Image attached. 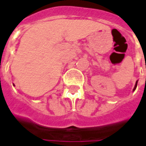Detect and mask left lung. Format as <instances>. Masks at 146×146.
<instances>
[{
	"label": "left lung",
	"instance_id": "left-lung-1",
	"mask_svg": "<svg viewBox=\"0 0 146 146\" xmlns=\"http://www.w3.org/2000/svg\"><path fill=\"white\" fill-rule=\"evenodd\" d=\"M137 83H138V81L135 82V87H134V88H133V91H135V88H136V87H137Z\"/></svg>",
	"mask_w": 146,
	"mask_h": 146
}]
</instances>
